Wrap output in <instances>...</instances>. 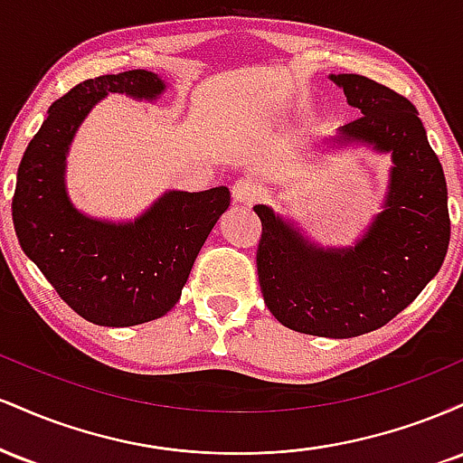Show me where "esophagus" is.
<instances>
[{
  "instance_id": "obj_1",
  "label": "esophagus",
  "mask_w": 463,
  "mask_h": 463,
  "mask_svg": "<svg viewBox=\"0 0 463 463\" xmlns=\"http://www.w3.org/2000/svg\"><path fill=\"white\" fill-rule=\"evenodd\" d=\"M259 195H261V184L254 178H239L235 180V184H232V200H235L237 204H254Z\"/></svg>"
}]
</instances>
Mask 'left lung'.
<instances>
[{"mask_svg":"<svg viewBox=\"0 0 463 463\" xmlns=\"http://www.w3.org/2000/svg\"><path fill=\"white\" fill-rule=\"evenodd\" d=\"M361 117L342 126L348 141L392 152L385 211L354 248H313L268 206L257 272L263 300L291 331L346 339L394 320L442 268L450 241L449 191L416 106L405 95L357 73L331 76Z\"/></svg>","mask_w":463,"mask_h":463,"instance_id":"1","label":"left lung"}]
</instances>
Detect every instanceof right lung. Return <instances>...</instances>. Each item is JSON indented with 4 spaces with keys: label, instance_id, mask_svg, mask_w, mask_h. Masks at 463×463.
<instances>
[{
    "label": "right lung",
    "instance_id": "1",
    "mask_svg": "<svg viewBox=\"0 0 463 463\" xmlns=\"http://www.w3.org/2000/svg\"><path fill=\"white\" fill-rule=\"evenodd\" d=\"M163 80L132 69L84 80L50 106L19 163L13 195L14 232L56 294L84 320L135 326L163 317L180 298L231 191H169L135 224L80 215L65 194V154L80 121L106 93L156 98Z\"/></svg>",
    "mask_w": 463,
    "mask_h": 463
}]
</instances>
